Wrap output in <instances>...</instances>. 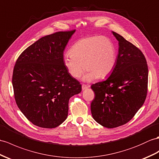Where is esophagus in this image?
Segmentation results:
<instances>
[{
    "label": "esophagus",
    "instance_id": "esophagus-1",
    "mask_svg": "<svg viewBox=\"0 0 159 159\" xmlns=\"http://www.w3.org/2000/svg\"><path fill=\"white\" fill-rule=\"evenodd\" d=\"M88 87L89 86H88V85H86V84H82V90H86V89H87Z\"/></svg>",
    "mask_w": 159,
    "mask_h": 159
}]
</instances>
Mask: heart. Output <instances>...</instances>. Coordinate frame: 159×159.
<instances>
[{
    "label": "heart",
    "mask_w": 159,
    "mask_h": 159,
    "mask_svg": "<svg viewBox=\"0 0 159 159\" xmlns=\"http://www.w3.org/2000/svg\"><path fill=\"white\" fill-rule=\"evenodd\" d=\"M116 58L115 46L109 38L92 36L77 40L65 55L63 63L74 78L80 77L86 67L88 73L84 80L89 82L109 76L115 66Z\"/></svg>",
    "instance_id": "obj_1"
}]
</instances>
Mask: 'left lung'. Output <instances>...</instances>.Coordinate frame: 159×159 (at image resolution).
Masks as SVG:
<instances>
[{
    "label": "left lung",
    "mask_w": 159,
    "mask_h": 159,
    "mask_svg": "<svg viewBox=\"0 0 159 159\" xmlns=\"http://www.w3.org/2000/svg\"><path fill=\"white\" fill-rule=\"evenodd\" d=\"M119 54L111 75L92 84L95 97L91 113L95 121L107 128L129 122L144 104L148 92V69L141 50L117 33Z\"/></svg>",
    "instance_id": "left-lung-1"
}]
</instances>
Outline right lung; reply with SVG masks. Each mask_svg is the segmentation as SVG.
Instances as JSON below:
<instances>
[{"label":"right lung","instance_id":"add662e5","mask_svg":"<svg viewBox=\"0 0 159 159\" xmlns=\"http://www.w3.org/2000/svg\"><path fill=\"white\" fill-rule=\"evenodd\" d=\"M75 30L41 38L23 51L14 66L12 83L19 109L34 125L55 128L67 119L69 100L82 91L68 73L63 51Z\"/></svg>","mask_w":159,"mask_h":159}]
</instances>
